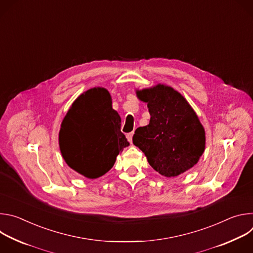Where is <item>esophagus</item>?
I'll return each instance as SVG.
<instances>
[{
  "mask_svg": "<svg viewBox=\"0 0 253 253\" xmlns=\"http://www.w3.org/2000/svg\"><path fill=\"white\" fill-rule=\"evenodd\" d=\"M133 134H134V132H130V133H128V134L126 135V137H127V139H128V141H129L130 143H132V138H133Z\"/></svg>",
  "mask_w": 253,
  "mask_h": 253,
  "instance_id": "34e87169",
  "label": "esophagus"
}]
</instances>
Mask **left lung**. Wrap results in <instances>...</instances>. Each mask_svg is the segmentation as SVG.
Wrapping results in <instances>:
<instances>
[{
    "label": "left lung",
    "instance_id": "obj_1",
    "mask_svg": "<svg viewBox=\"0 0 253 253\" xmlns=\"http://www.w3.org/2000/svg\"><path fill=\"white\" fill-rule=\"evenodd\" d=\"M136 95L147 103L151 118L147 126L136 129L134 145L165 177L192 168L204 152L205 131L186 99L163 84L137 90Z\"/></svg>",
    "mask_w": 253,
    "mask_h": 253
}]
</instances>
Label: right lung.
<instances>
[{"label": "right lung", "instance_id": "1", "mask_svg": "<svg viewBox=\"0 0 253 253\" xmlns=\"http://www.w3.org/2000/svg\"><path fill=\"white\" fill-rule=\"evenodd\" d=\"M120 128L110 93L101 87L87 90L72 104L61 124L59 145L64 160L89 179L104 175L129 145Z\"/></svg>", "mask_w": 253, "mask_h": 253}]
</instances>
